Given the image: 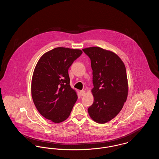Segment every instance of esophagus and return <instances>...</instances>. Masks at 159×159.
<instances>
[{"mask_svg":"<svg viewBox=\"0 0 159 159\" xmlns=\"http://www.w3.org/2000/svg\"><path fill=\"white\" fill-rule=\"evenodd\" d=\"M80 94L81 96H84L85 95V91H80Z\"/></svg>","mask_w":159,"mask_h":159,"instance_id":"esophagus-1","label":"esophagus"}]
</instances>
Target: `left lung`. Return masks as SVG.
I'll return each instance as SVG.
<instances>
[{
	"label": "left lung",
	"instance_id": "1",
	"mask_svg": "<svg viewBox=\"0 0 159 159\" xmlns=\"http://www.w3.org/2000/svg\"><path fill=\"white\" fill-rule=\"evenodd\" d=\"M91 59L93 103L88 109L93 121L103 124L121 111L128 94L125 66L113 52L97 46L82 49Z\"/></svg>",
	"mask_w": 159,
	"mask_h": 159
}]
</instances>
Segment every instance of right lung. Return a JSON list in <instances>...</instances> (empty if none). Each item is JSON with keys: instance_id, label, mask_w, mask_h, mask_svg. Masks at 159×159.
<instances>
[{"instance_id": "obj_1", "label": "right lung", "mask_w": 159, "mask_h": 159, "mask_svg": "<svg viewBox=\"0 0 159 159\" xmlns=\"http://www.w3.org/2000/svg\"><path fill=\"white\" fill-rule=\"evenodd\" d=\"M82 53L80 49L56 48L44 53L34 68L33 101L40 114L52 122L66 120L77 99L76 91L70 84L68 71Z\"/></svg>"}]
</instances>
